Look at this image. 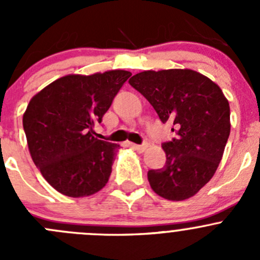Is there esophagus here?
I'll use <instances>...</instances> for the list:
<instances>
[{"instance_id": "obj_1", "label": "esophagus", "mask_w": 260, "mask_h": 260, "mask_svg": "<svg viewBox=\"0 0 260 260\" xmlns=\"http://www.w3.org/2000/svg\"><path fill=\"white\" fill-rule=\"evenodd\" d=\"M147 147L148 145L147 143H143V145H132V148L136 149L137 152H140V153H142V152H145L147 149Z\"/></svg>"}]
</instances>
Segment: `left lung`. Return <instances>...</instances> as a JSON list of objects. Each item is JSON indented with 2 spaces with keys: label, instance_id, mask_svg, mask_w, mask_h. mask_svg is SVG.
<instances>
[{
  "label": "left lung",
  "instance_id": "left-lung-1",
  "mask_svg": "<svg viewBox=\"0 0 260 260\" xmlns=\"http://www.w3.org/2000/svg\"><path fill=\"white\" fill-rule=\"evenodd\" d=\"M128 83L151 103L177 137L162 143L166 164L149 170V185L161 198H192L214 176L230 135V107L217 84L191 69L138 73Z\"/></svg>",
  "mask_w": 260,
  "mask_h": 260
}]
</instances>
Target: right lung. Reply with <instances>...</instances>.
Masks as SVG:
<instances>
[{
  "label": "right lung",
  "mask_w": 260,
  "mask_h": 260,
  "mask_svg": "<svg viewBox=\"0 0 260 260\" xmlns=\"http://www.w3.org/2000/svg\"><path fill=\"white\" fill-rule=\"evenodd\" d=\"M131 75L125 70L65 75L31 98L22 118L28 151L62 195L90 196L108 182L119 146L94 137L93 127Z\"/></svg>",
  "instance_id": "1"
}]
</instances>
